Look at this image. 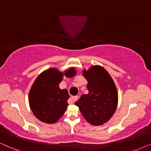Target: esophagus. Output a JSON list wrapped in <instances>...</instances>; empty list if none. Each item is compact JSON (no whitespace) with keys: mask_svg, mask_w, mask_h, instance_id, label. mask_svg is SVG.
<instances>
[{"mask_svg":"<svg viewBox=\"0 0 151 151\" xmlns=\"http://www.w3.org/2000/svg\"><path fill=\"white\" fill-rule=\"evenodd\" d=\"M78 97L77 96H72V97L70 98V100L68 101V103H70V104H71V103H73L74 101H76L78 100Z\"/></svg>","mask_w":151,"mask_h":151,"instance_id":"obj_1","label":"esophagus"}]
</instances>
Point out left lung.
Returning a JSON list of instances; mask_svg holds the SVG:
<instances>
[{"label":"left lung","instance_id":"1","mask_svg":"<svg viewBox=\"0 0 151 151\" xmlns=\"http://www.w3.org/2000/svg\"><path fill=\"white\" fill-rule=\"evenodd\" d=\"M83 75L87 81L89 93L83 94L75 104L89 123L100 125L113 115L118 102V94L111 76L100 66L84 70Z\"/></svg>","mask_w":151,"mask_h":151}]
</instances>
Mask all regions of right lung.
I'll return each mask as SVG.
<instances>
[{"instance_id": "obj_1", "label": "right lung", "mask_w": 151, "mask_h": 151, "mask_svg": "<svg viewBox=\"0 0 151 151\" xmlns=\"http://www.w3.org/2000/svg\"><path fill=\"white\" fill-rule=\"evenodd\" d=\"M76 74L72 68L64 74L55 68L43 72L38 76L29 93V104L33 114L40 121L54 123L64 114L68 106L69 94L67 89H61L60 83L63 75L73 77Z\"/></svg>"}]
</instances>
